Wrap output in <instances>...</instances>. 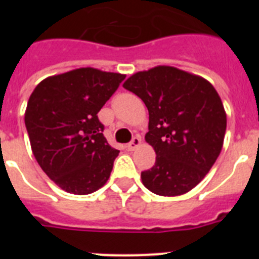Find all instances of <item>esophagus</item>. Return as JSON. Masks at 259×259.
Masks as SVG:
<instances>
[{"mask_svg":"<svg viewBox=\"0 0 259 259\" xmlns=\"http://www.w3.org/2000/svg\"><path fill=\"white\" fill-rule=\"evenodd\" d=\"M140 145H141V139H140V137H134L131 143H130L127 145V148H128V150H130V152H134V150H136L137 148H139V146H140Z\"/></svg>","mask_w":259,"mask_h":259,"instance_id":"obj_1","label":"esophagus"}]
</instances>
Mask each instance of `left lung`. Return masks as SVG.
I'll use <instances>...</instances> for the list:
<instances>
[{
	"mask_svg": "<svg viewBox=\"0 0 259 259\" xmlns=\"http://www.w3.org/2000/svg\"><path fill=\"white\" fill-rule=\"evenodd\" d=\"M149 111L145 141L154 166L141 172L158 196H180L205 178L223 146L227 115L218 92L206 79L172 66L139 71L123 84Z\"/></svg>",
	"mask_w": 259,
	"mask_h": 259,
	"instance_id": "obj_1",
	"label": "left lung"
}]
</instances>
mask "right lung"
I'll return each mask as SVG.
<instances>
[{"label":"right lung","instance_id":"right-lung-1","mask_svg":"<svg viewBox=\"0 0 259 259\" xmlns=\"http://www.w3.org/2000/svg\"><path fill=\"white\" fill-rule=\"evenodd\" d=\"M124 77L81 67L47 77L29 96L24 122L32 153L63 191L89 194L109 180L119 150L102 135L97 114Z\"/></svg>","mask_w":259,"mask_h":259}]
</instances>
